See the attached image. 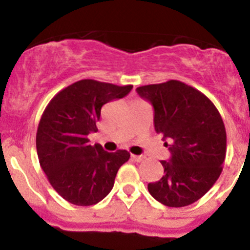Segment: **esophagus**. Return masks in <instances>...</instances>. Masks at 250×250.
Instances as JSON below:
<instances>
[{"label": "esophagus", "instance_id": "34e87169", "mask_svg": "<svg viewBox=\"0 0 250 250\" xmlns=\"http://www.w3.org/2000/svg\"><path fill=\"white\" fill-rule=\"evenodd\" d=\"M130 157H132V160L133 161H135V162H143L144 160H145V156H143V155H132L130 156Z\"/></svg>", "mask_w": 250, "mask_h": 250}]
</instances>
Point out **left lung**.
<instances>
[{
	"label": "left lung",
	"mask_w": 250,
	"mask_h": 250,
	"mask_svg": "<svg viewBox=\"0 0 250 250\" xmlns=\"http://www.w3.org/2000/svg\"><path fill=\"white\" fill-rule=\"evenodd\" d=\"M137 92L152 104L155 129L170 151L169 161H161L165 175L148 184V192L167 207L192 204L210 190L223 172V118L203 93L180 81L141 85Z\"/></svg>",
	"instance_id": "1"
}]
</instances>
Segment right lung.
I'll use <instances>...</instances> for the list:
<instances>
[{
  "instance_id": "obj_1",
  "label": "right lung",
  "mask_w": 250,
  "mask_h": 250,
  "mask_svg": "<svg viewBox=\"0 0 250 250\" xmlns=\"http://www.w3.org/2000/svg\"><path fill=\"white\" fill-rule=\"evenodd\" d=\"M133 85L81 80L54 95L42 113L36 134L40 165L48 181L67 202L93 206L112 190L116 174L130 155L90 145L103 105L125 97Z\"/></svg>"
}]
</instances>
